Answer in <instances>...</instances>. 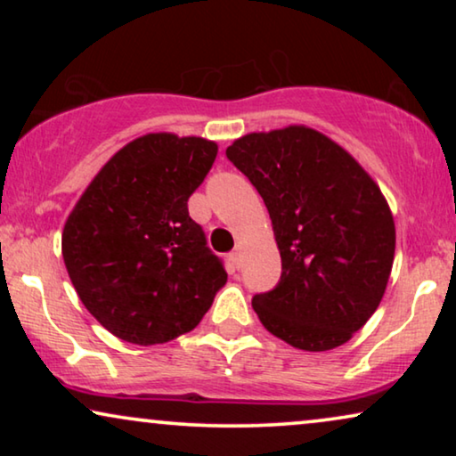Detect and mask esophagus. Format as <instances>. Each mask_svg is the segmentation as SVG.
<instances>
[{
  "label": "esophagus",
  "instance_id": "34e87169",
  "mask_svg": "<svg viewBox=\"0 0 456 456\" xmlns=\"http://www.w3.org/2000/svg\"><path fill=\"white\" fill-rule=\"evenodd\" d=\"M230 264H232V267H236V270H239V267H240V251L230 253Z\"/></svg>",
  "mask_w": 456,
  "mask_h": 456
}]
</instances>
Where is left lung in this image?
I'll list each match as a JSON object with an SVG mask.
<instances>
[{
    "label": "left lung",
    "mask_w": 456,
    "mask_h": 456,
    "mask_svg": "<svg viewBox=\"0 0 456 456\" xmlns=\"http://www.w3.org/2000/svg\"><path fill=\"white\" fill-rule=\"evenodd\" d=\"M226 155L264 199L282 257L276 289L253 297L259 322L301 351L345 345L378 309L395 261V217L376 180L303 124L248 133Z\"/></svg>",
    "instance_id": "8db88e82"
}]
</instances>
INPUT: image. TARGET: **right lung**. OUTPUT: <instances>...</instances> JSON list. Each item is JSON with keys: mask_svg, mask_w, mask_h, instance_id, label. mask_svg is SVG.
<instances>
[{"mask_svg": "<svg viewBox=\"0 0 456 456\" xmlns=\"http://www.w3.org/2000/svg\"><path fill=\"white\" fill-rule=\"evenodd\" d=\"M216 155V142L201 136L142 134L111 155L68 216V276L118 338L141 346L178 338L226 284L186 205Z\"/></svg>", "mask_w": 456, "mask_h": 456, "instance_id": "right-lung-1", "label": "right lung"}]
</instances>
